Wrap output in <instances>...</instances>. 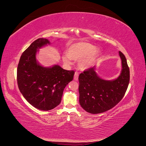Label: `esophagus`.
<instances>
[{"instance_id": "34e87169", "label": "esophagus", "mask_w": 146, "mask_h": 146, "mask_svg": "<svg viewBox=\"0 0 146 146\" xmlns=\"http://www.w3.org/2000/svg\"><path fill=\"white\" fill-rule=\"evenodd\" d=\"M78 76H79V73H78V72H75V74H74V80H78Z\"/></svg>"}]
</instances>
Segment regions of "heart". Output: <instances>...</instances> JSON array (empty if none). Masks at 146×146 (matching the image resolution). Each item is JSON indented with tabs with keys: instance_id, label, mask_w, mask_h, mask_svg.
<instances>
[{
	"instance_id": "b5f03b06",
	"label": "heart",
	"mask_w": 146,
	"mask_h": 146,
	"mask_svg": "<svg viewBox=\"0 0 146 146\" xmlns=\"http://www.w3.org/2000/svg\"><path fill=\"white\" fill-rule=\"evenodd\" d=\"M68 55L63 56L66 64L72 63L71 59L78 60V67L82 70L87 69L94 64L99 54L96 47L86 42L74 43L70 45L67 51Z\"/></svg>"
}]
</instances>
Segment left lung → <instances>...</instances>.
<instances>
[{
	"label": "left lung",
	"mask_w": 146,
	"mask_h": 146,
	"mask_svg": "<svg viewBox=\"0 0 146 146\" xmlns=\"http://www.w3.org/2000/svg\"><path fill=\"white\" fill-rule=\"evenodd\" d=\"M122 71L116 79L105 80L96 74V68L84 70L79 75V102L86 111L91 114L104 113L111 109L124 96L130 81V70L125 55L119 52Z\"/></svg>",
	"instance_id": "1"
}]
</instances>
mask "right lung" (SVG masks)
<instances>
[{
  "instance_id": "add662e5",
  "label": "right lung",
  "mask_w": 146,
  "mask_h": 146,
  "mask_svg": "<svg viewBox=\"0 0 146 146\" xmlns=\"http://www.w3.org/2000/svg\"><path fill=\"white\" fill-rule=\"evenodd\" d=\"M49 44L44 38L33 42L22 54L17 69V85L21 94L30 104L43 111L60 104L64 89L73 80L75 73L58 65L45 68L39 64L36 60L37 51Z\"/></svg>"
}]
</instances>
